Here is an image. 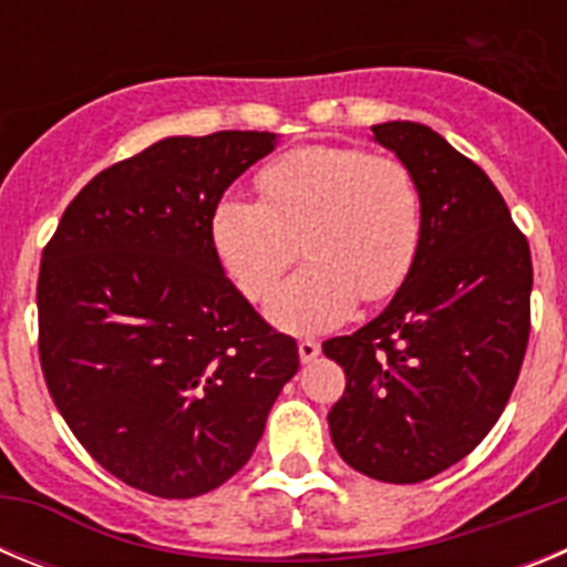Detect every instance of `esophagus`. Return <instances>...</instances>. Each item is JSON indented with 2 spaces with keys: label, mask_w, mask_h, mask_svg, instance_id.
Listing matches in <instances>:
<instances>
[{
  "label": "esophagus",
  "mask_w": 567,
  "mask_h": 567,
  "mask_svg": "<svg viewBox=\"0 0 567 567\" xmlns=\"http://www.w3.org/2000/svg\"><path fill=\"white\" fill-rule=\"evenodd\" d=\"M298 354H300V360H303V363H312V360L320 354V343H318V340H309V338L300 340Z\"/></svg>",
  "instance_id": "esophagus-1"
}]
</instances>
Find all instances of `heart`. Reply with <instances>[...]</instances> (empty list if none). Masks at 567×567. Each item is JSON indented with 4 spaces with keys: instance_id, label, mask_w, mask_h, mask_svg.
<instances>
[{
    "instance_id": "heart-1",
    "label": "heart",
    "mask_w": 567,
    "mask_h": 567,
    "mask_svg": "<svg viewBox=\"0 0 567 567\" xmlns=\"http://www.w3.org/2000/svg\"><path fill=\"white\" fill-rule=\"evenodd\" d=\"M260 202L227 195L209 213L224 272L264 300L300 252L309 264L269 300L295 334L338 327L354 303L392 298L412 275L425 233L423 184L412 164L354 144H307L255 175Z\"/></svg>"
}]
</instances>
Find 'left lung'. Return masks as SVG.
Returning <instances> with one entry per match:
<instances>
[{
	"instance_id": "left-lung-1",
	"label": "left lung",
	"mask_w": 567,
	"mask_h": 567,
	"mask_svg": "<svg viewBox=\"0 0 567 567\" xmlns=\"http://www.w3.org/2000/svg\"><path fill=\"white\" fill-rule=\"evenodd\" d=\"M372 133L417 173L425 233L392 303L323 343L346 372L329 432L365 477L420 483L474 452L503 414L528 349L534 267L499 189L443 135L414 122Z\"/></svg>"
}]
</instances>
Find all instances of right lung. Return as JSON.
<instances>
[{"instance_id": "1", "label": "right lung", "mask_w": 567, "mask_h": 567, "mask_svg": "<svg viewBox=\"0 0 567 567\" xmlns=\"http://www.w3.org/2000/svg\"><path fill=\"white\" fill-rule=\"evenodd\" d=\"M275 133L173 135L102 169L42 252L39 360L70 432L153 497H202L244 468L298 343L224 275L209 213Z\"/></svg>"}]
</instances>
